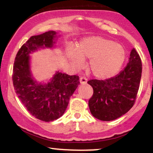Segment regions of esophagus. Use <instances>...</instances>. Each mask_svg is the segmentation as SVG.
<instances>
[{"label":"esophagus","instance_id":"esophagus-1","mask_svg":"<svg viewBox=\"0 0 153 153\" xmlns=\"http://www.w3.org/2000/svg\"><path fill=\"white\" fill-rule=\"evenodd\" d=\"M79 81L81 84H86L87 83V79L85 78V77H81Z\"/></svg>","mask_w":153,"mask_h":153}]
</instances>
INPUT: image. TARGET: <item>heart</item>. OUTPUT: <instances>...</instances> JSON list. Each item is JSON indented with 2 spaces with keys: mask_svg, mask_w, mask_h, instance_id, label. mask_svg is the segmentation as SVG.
<instances>
[{
  "mask_svg": "<svg viewBox=\"0 0 153 153\" xmlns=\"http://www.w3.org/2000/svg\"><path fill=\"white\" fill-rule=\"evenodd\" d=\"M68 56L76 67L84 65V59H90L88 67L94 76L101 79L113 77L119 71L126 57L125 48L114 41L99 36L82 39L76 50L69 49Z\"/></svg>",
  "mask_w": 153,
  "mask_h": 153,
  "instance_id": "obj_1",
  "label": "heart"
}]
</instances>
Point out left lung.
I'll return each instance as SVG.
<instances>
[{
    "label": "left lung",
    "mask_w": 153,
    "mask_h": 153,
    "mask_svg": "<svg viewBox=\"0 0 153 153\" xmlns=\"http://www.w3.org/2000/svg\"><path fill=\"white\" fill-rule=\"evenodd\" d=\"M141 73L140 57L133 48L127 66L118 75L105 80L88 81L94 89L88 101L93 116L103 121H111L126 114L134 105Z\"/></svg>",
    "instance_id": "left-lung-1"
}]
</instances>
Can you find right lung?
<instances>
[{"instance_id": "add662e5", "label": "right lung", "mask_w": 153, "mask_h": 153, "mask_svg": "<svg viewBox=\"0 0 153 153\" xmlns=\"http://www.w3.org/2000/svg\"><path fill=\"white\" fill-rule=\"evenodd\" d=\"M57 38L55 31L32 36L19 50L13 66V83L16 94L34 117L45 122L64 114L69 99L80 84L78 76L59 71L48 82H39L33 76L30 54L40 49H54Z\"/></svg>"}]
</instances>
